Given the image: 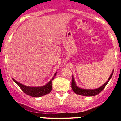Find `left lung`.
<instances>
[{
	"instance_id": "8db88e82",
	"label": "left lung",
	"mask_w": 121,
	"mask_h": 121,
	"mask_svg": "<svg viewBox=\"0 0 121 121\" xmlns=\"http://www.w3.org/2000/svg\"><path fill=\"white\" fill-rule=\"evenodd\" d=\"M113 71H112V74H111L108 80L105 82V83L104 84V85H102L101 87L98 88H97V89H95V90H86V89H82L78 87L75 83L74 77H73V78H72V81H71L72 90H73V91H74L75 94L78 95H81L87 96V97L96 95L98 94L99 93H100V92L104 90V88L105 87L107 84H108V82H109L110 79L111 78L112 76L113 75Z\"/></svg>"
}]
</instances>
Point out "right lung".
Returning <instances> with one entry per match:
<instances>
[{"mask_svg":"<svg viewBox=\"0 0 121 121\" xmlns=\"http://www.w3.org/2000/svg\"><path fill=\"white\" fill-rule=\"evenodd\" d=\"M57 73H55L54 75L52 80H50L48 84L45 85L44 86H39V87H30V86H27L23 84L19 83L17 81L13 78V80L16 82V84L21 88L23 92L27 95L29 96H31L33 97H40L42 96L45 95L46 94H48V93L51 92L52 90V84H53V80L54 78V77L56 76Z\"/></svg>","mask_w":121,"mask_h":121,"instance_id":"add662e5","label":"right lung"}]
</instances>
